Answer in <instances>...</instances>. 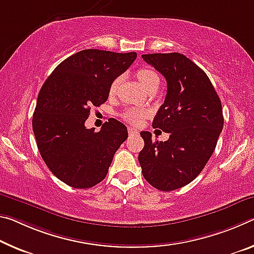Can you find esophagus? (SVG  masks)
<instances>
[{"label": "esophagus", "mask_w": 254, "mask_h": 254, "mask_svg": "<svg viewBox=\"0 0 254 254\" xmlns=\"http://www.w3.org/2000/svg\"><path fill=\"white\" fill-rule=\"evenodd\" d=\"M128 133L136 135V134H139V131L135 130V128H133V127H128Z\"/></svg>", "instance_id": "1"}]
</instances>
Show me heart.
<instances>
[{"label":"heart","mask_w":254,"mask_h":254,"mask_svg":"<svg viewBox=\"0 0 254 254\" xmlns=\"http://www.w3.org/2000/svg\"><path fill=\"white\" fill-rule=\"evenodd\" d=\"M136 78L139 79L140 83L146 88V89H150L151 87L156 86V84H159V76L156 73V71H154L150 67H141L136 71ZM121 78L118 76V78L114 79V81L112 82L111 88H110V94L114 95L116 90H118V87L120 84ZM148 111L147 110H142V108H127V110L123 113L122 116L123 119L130 122L132 124H140L141 121L146 118L148 115Z\"/></svg>","instance_id":"heart-1"}]
</instances>
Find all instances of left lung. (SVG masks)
<instances>
[{"mask_svg":"<svg viewBox=\"0 0 254 254\" xmlns=\"http://www.w3.org/2000/svg\"><path fill=\"white\" fill-rule=\"evenodd\" d=\"M142 59L166 79L167 94L152 127L167 133V141L140 135L143 178L160 191H173L192 182L206 166L223 130L220 99L208 75L180 53L144 54Z\"/></svg>","mask_w":254,"mask_h":254,"instance_id":"8db88e82","label":"left lung"}]
</instances>
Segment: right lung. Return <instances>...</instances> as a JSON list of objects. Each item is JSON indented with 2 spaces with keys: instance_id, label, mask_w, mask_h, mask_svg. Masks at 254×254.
I'll return each instance as SVG.
<instances>
[{
  "instance_id": "obj_1",
  "label": "right lung",
  "mask_w": 254,
  "mask_h": 254,
  "mask_svg": "<svg viewBox=\"0 0 254 254\" xmlns=\"http://www.w3.org/2000/svg\"><path fill=\"white\" fill-rule=\"evenodd\" d=\"M135 59V52L83 50L60 63L44 82L33 116L36 142L47 167L70 187L89 189L102 182L127 139V127L115 119L98 132L84 122Z\"/></svg>"
}]
</instances>
